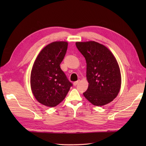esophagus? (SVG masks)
<instances>
[{"instance_id": "esophagus-1", "label": "esophagus", "mask_w": 146, "mask_h": 146, "mask_svg": "<svg viewBox=\"0 0 146 146\" xmlns=\"http://www.w3.org/2000/svg\"><path fill=\"white\" fill-rule=\"evenodd\" d=\"M79 83V80H78V81H76V82H74V83H73V85H74V86H76L77 84Z\"/></svg>"}]
</instances>
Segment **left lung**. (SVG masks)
Masks as SVG:
<instances>
[{
	"instance_id": "1",
	"label": "left lung",
	"mask_w": 146,
	"mask_h": 146,
	"mask_svg": "<svg viewBox=\"0 0 146 146\" xmlns=\"http://www.w3.org/2000/svg\"><path fill=\"white\" fill-rule=\"evenodd\" d=\"M77 48L86 61V77L90 83L83 92L96 106L110 103L118 94L121 84L120 69L108 48L95 42H77Z\"/></svg>"
}]
</instances>
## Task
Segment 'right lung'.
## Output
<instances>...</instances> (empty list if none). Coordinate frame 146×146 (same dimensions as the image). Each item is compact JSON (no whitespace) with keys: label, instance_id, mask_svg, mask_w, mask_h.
<instances>
[{"label":"right lung","instance_id":"obj_1","mask_svg":"<svg viewBox=\"0 0 146 146\" xmlns=\"http://www.w3.org/2000/svg\"><path fill=\"white\" fill-rule=\"evenodd\" d=\"M68 42H53L40 52L33 64L31 88L39 103L54 107L62 102L72 83L60 68L66 54Z\"/></svg>","mask_w":146,"mask_h":146}]
</instances>
